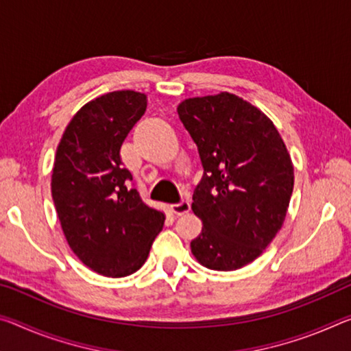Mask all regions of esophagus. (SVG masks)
<instances>
[{
  "label": "esophagus",
  "mask_w": 351,
  "mask_h": 351,
  "mask_svg": "<svg viewBox=\"0 0 351 351\" xmlns=\"http://www.w3.org/2000/svg\"><path fill=\"white\" fill-rule=\"evenodd\" d=\"M170 209H171V213L176 215H184L189 213V210H191V202H189V199H181L180 203L171 204Z\"/></svg>",
  "instance_id": "obj_1"
}]
</instances>
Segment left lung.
I'll list each match as a JSON object with an SVG mask.
<instances>
[{"label":"left lung","instance_id":"1","mask_svg":"<svg viewBox=\"0 0 351 351\" xmlns=\"http://www.w3.org/2000/svg\"><path fill=\"white\" fill-rule=\"evenodd\" d=\"M178 115L204 169L193 192L203 230L192 254L208 269L237 270L281 230L293 191L291 154L274 121L232 93L187 98Z\"/></svg>","mask_w":351,"mask_h":351}]
</instances>
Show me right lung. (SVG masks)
Listing matches in <instances>:
<instances>
[{"label":"right lung","instance_id":"1","mask_svg":"<svg viewBox=\"0 0 351 351\" xmlns=\"http://www.w3.org/2000/svg\"><path fill=\"white\" fill-rule=\"evenodd\" d=\"M147 110V95L115 90L77 110L56 152L51 195L64 236L80 261L121 278L145 264L165 215L142 202L120 158L121 143Z\"/></svg>","mask_w":351,"mask_h":351}]
</instances>
